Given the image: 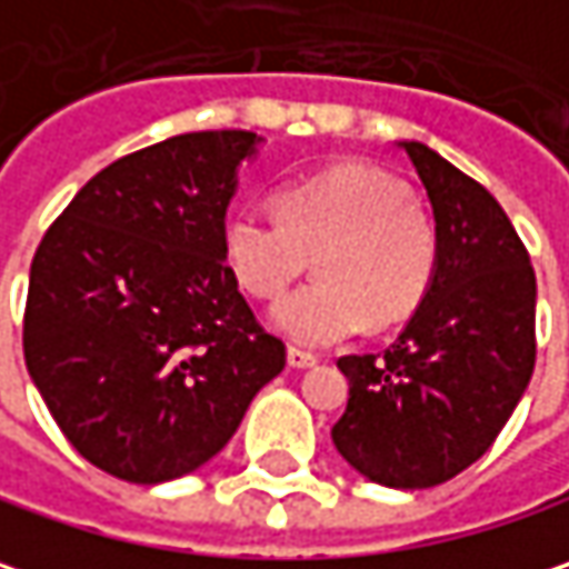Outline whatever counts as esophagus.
I'll list each match as a JSON object with an SVG mask.
<instances>
[{
	"label": "esophagus",
	"mask_w": 569,
	"mask_h": 569,
	"mask_svg": "<svg viewBox=\"0 0 569 569\" xmlns=\"http://www.w3.org/2000/svg\"><path fill=\"white\" fill-rule=\"evenodd\" d=\"M288 366H291V369H313V366H317V356L298 349V346H291V349H288Z\"/></svg>",
	"instance_id": "34e87169"
}]
</instances>
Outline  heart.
<instances>
[{
	"label": "heart",
	"instance_id": "heart-1",
	"mask_svg": "<svg viewBox=\"0 0 569 569\" xmlns=\"http://www.w3.org/2000/svg\"><path fill=\"white\" fill-rule=\"evenodd\" d=\"M278 217L232 210L223 262L252 298H278L307 264L317 281L271 307V327L301 346H330L366 323L408 320L430 295L440 229L408 187L372 164H337L284 183Z\"/></svg>",
	"mask_w": 569,
	"mask_h": 569
}]
</instances>
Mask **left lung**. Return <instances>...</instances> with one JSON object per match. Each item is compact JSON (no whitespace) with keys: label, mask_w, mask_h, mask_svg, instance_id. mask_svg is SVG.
Returning <instances> with one entry per match:
<instances>
[{"label":"left lung","mask_w":569,"mask_h":569,"mask_svg":"<svg viewBox=\"0 0 569 569\" xmlns=\"http://www.w3.org/2000/svg\"><path fill=\"white\" fill-rule=\"evenodd\" d=\"M425 183L440 264L382 356H343L349 401L330 437L388 489H430L472 467L535 372V268L496 197L421 142H398Z\"/></svg>","instance_id":"obj_1"}]
</instances>
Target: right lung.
Listing matches in <instances>:
<instances>
[{
    "label": "right lung",
    "instance_id": "add662e5",
    "mask_svg": "<svg viewBox=\"0 0 569 569\" xmlns=\"http://www.w3.org/2000/svg\"><path fill=\"white\" fill-rule=\"evenodd\" d=\"M256 132H187L80 187L34 252L24 366L73 450L158 486L210 463L284 369L223 262Z\"/></svg>",
    "mask_w": 569,
    "mask_h": 569
}]
</instances>
